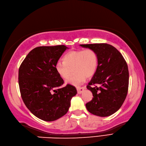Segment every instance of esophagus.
<instances>
[{
	"mask_svg": "<svg viewBox=\"0 0 146 146\" xmlns=\"http://www.w3.org/2000/svg\"><path fill=\"white\" fill-rule=\"evenodd\" d=\"M76 89H77L78 94H81V93L83 92V91L84 90V88H83V87H80V88H77Z\"/></svg>",
	"mask_w": 146,
	"mask_h": 146,
	"instance_id": "esophagus-1",
	"label": "esophagus"
}]
</instances>
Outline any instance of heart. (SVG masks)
<instances>
[{
    "instance_id": "heart-1",
    "label": "heart",
    "mask_w": 146,
    "mask_h": 146,
    "mask_svg": "<svg viewBox=\"0 0 146 146\" xmlns=\"http://www.w3.org/2000/svg\"><path fill=\"white\" fill-rule=\"evenodd\" d=\"M63 63L57 62L55 65L56 72L63 80H68V83L78 86L83 83L86 78H91L95 74L98 66V55L91 48L86 50L70 51L63 57Z\"/></svg>"
}]
</instances>
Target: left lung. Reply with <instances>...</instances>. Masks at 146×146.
<instances>
[{"label":"left lung","mask_w":146,"mask_h":146,"mask_svg":"<svg viewBox=\"0 0 146 146\" xmlns=\"http://www.w3.org/2000/svg\"><path fill=\"white\" fill-rule=\"evenodd\" d=\"M96 52L98 66L87 86L93 95L86 104L91 113L108 117L118 111L128 94L129 72L123 55L111 45L106 43L81 44Z\"/></svg>","instance_id":"8db88e82"}]
</instances>
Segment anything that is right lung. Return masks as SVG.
Listing matches in <instances>:
<instances>
[{
    "label": "right lung",
    "mask_w": 146,
    "mask_h": 146,
    "mask_svg": "<svg viewBox=\"0 0 146 146\" xmlns=\"http://www.w3.org/2000/svg\"><path fill=\"white\" fill-rule=\"evenodd\" d=\"M64 45L40 46L29 52L18 71V83L25 106L36 117L55 121L65 115L71 99L77 94L75 87L64 83L55 65L63 52Z\"/></svg>",
    "instance_id": "add662e5"
}]
</instances>
